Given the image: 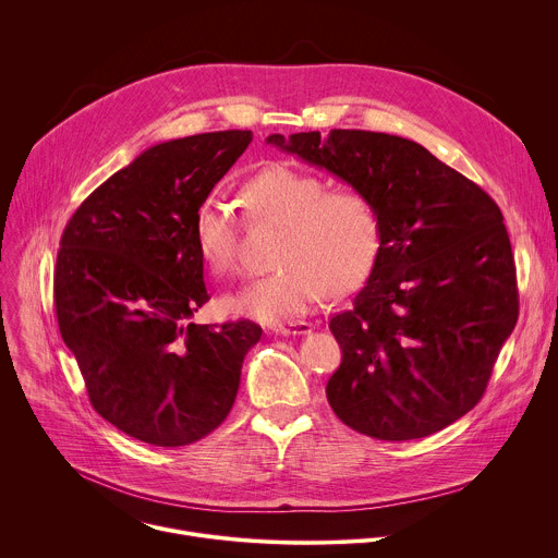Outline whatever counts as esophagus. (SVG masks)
<instances>
[{
    "instance_id": "34e87169",
    "label": "esophagus",
    "mask_w": 558,
    "mask_h": 558,
    "mask_svg": "<svg viewBox=\"0 0 558 558\" xmlns=\"http://www.w3.org/2000/svg\"><path fill=\"white\" fill-rule=\"evenodd\" d=\"M274 331H276L278 336H304V333L313 331V325H311V323H304V320H295V323L276 325Z\"/></svg>"
}]
</instances>
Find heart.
Here are the masks:
<instances>
[{
    "label": "heart",
    "mask_w": 558,
    "mask_h": 558,
    "mask_svg": "<svg viewBox=\"0 0 558 558\" xmlns=\"http://www.w3.org/2000/svg\"><path fill=\"white\" fill-rule=\"evenodd\" d=\"M252 222L282 225L274 263L278 271L252 280L222 300L233 315L265 325L293 320L331 291H351L373 271L381 250L379 211L357 187H336L311 172L274 163L241 187ZM196 247L216 276L238 267L241 220L231 205L207 196L194 211Z\"/></svg>",
    "instance_id": "heart-1"
}]
</instances>
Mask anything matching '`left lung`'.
Returning <instances> with one entry per match:
<instances>
[{
  "mask_svg": "<svg viewBox=\"0 0 558 558\" xmlns=\"http://www.w3.org/2000/svg\"><path fill=\"white\" fill-rule=\"evenodd\" d=\"M267 143L364 190L379 211L368 282L329 323L342 349L327 384L333 413L384 441L428 437L463 417L484 397L519 317L499 205L395 134L298 132Z\"/></svg>",
  "mask_w": 558,
  "mask_h": 558,
  "instance_id": "1",
  "label": "left lung"
}]
</instances>
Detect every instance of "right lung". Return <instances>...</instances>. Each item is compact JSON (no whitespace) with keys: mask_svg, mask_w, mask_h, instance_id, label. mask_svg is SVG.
<instances>
[{"mask_svg":"<svg viewBox=\"0 0 558 558\" xmlns=\"http://www.w3.org/2000/svg\"><path fill=\"white\" fill-rule=\"evenodd\" d=\"M250 143V130L158 143L99 185L63 229L59 333L93 409L138 441L177 448L218 428L263 336L252 320L190 323L209 300L194 211Z\"/></svg>","mask_w":558,"mask_h":558,"instance_id":"obj_1","label":"right lung"}]
</instances>
